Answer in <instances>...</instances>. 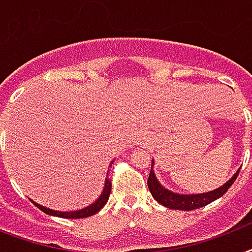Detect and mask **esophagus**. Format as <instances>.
<instances>
[{
	"label": "esophagus",
	"instance_id": "1",
	"mask_svg": "<svg viewBox=\"0 0 252 252\" xmlns=\"http://www.w3.org/2000/svg\"><path fill=\"white\" fill-rule=\"evenodd\" d=\"M138 140H140V141H141V142H145L146 141V137H145V136H142V137H140V138H138Z\"/></svg>",
	"mask_w": 252,
	"mask_h": 252
}]
</instances>
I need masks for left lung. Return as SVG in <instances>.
Here are the masks:
<instances>
[{"label":"left lung","mask_w":252,"mask_h":252,"mask_svg":"<svg viewBox=\"0 0 252 252\" xmlns=\"http://www.w3.org/2000/svg\"><path fill=\"white\" fill-rule=\"evenodd\" d=\"M153 163L154 162L152 161V168H150L149 178H148V187H149L150 193L163 207L170 208V209H179V211H193L197 208L205 207L209 203L225 195L227 189L231 187V184L234 183V180L237 179L239 174V170H241V168H238V171L235 172L226 183L220 188H216L213 191L207 192V193H197V195H180V193L168 191L167 188L163 187L158 182L157 176L153 171Z\"/></svg>","instance_id":"left-lung-1"}]
</instances>
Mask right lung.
<instances>
[{"label":"right lung","instance_id":"1","mask_svg":"<svg viewBox=\"0 0 252 252\" xmlns=\"http://www.w3.org/2000/svg\"><path fill=\"white\" fill-rule=\"evenodd\" d=\"M112 163H114V161L111 162V165H112ZM108 174H110V172L107 171L106 183H104V188H103L102 195L99 196L94 203L90 204L89 207L84 208V209H80V211H73V212H59V211H52V209H49V208L43 207V205L36 204L35 201H32V200H31V203H32L36 208H39L40 211L47 213V215L56 216V217H61V219H86V217H90V216L98 213V212L100 211L104 205H106L107 201H108V197H110V192H111V180L108 179Z\"/></svg>","mask_w":252,"mask_h":252}]
</instances>
